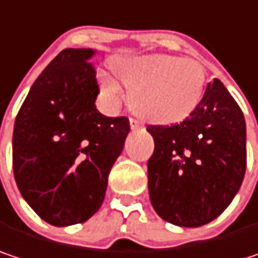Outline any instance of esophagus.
<instances>
[{
    "label": "esophagus",
    "mask_w": 258,
    "mask_h": 258,
    "mask_svg": "<svg viewBox=\"0 0 258 258\" xmlns=\"http://www.w3.org/2000/svg\"><path fill=\"white\" fill-rule=\"evenodd\" d=\"M129 123H131V129L132 131H138V129H142V123L137 119H131L129 120Z\"/></svg>",
    "instance_id": "34e87169"
}]
</instances>
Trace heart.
<instances>
[{
	"instance_id": "b5f03b06",
	"label": "heart",
	"mask_w": 258,
	"mask_h": 258,
	"mask_svg": "<svg viewBox=\"0 0 258 258\" xmlns=\"http://www.w3.org/2000/svg\"><path fill=\"white\" fill-rule=\"evenodd\" d=\"M113 67L132 91V108L151 121L167 124L186 119L203 98L206 69L192 58L150 54L117 60ZM102 83L110 94L119 92L113 79L104 78Z\"/></svg>"
}]
</instances>
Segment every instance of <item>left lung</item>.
Returning a JSON list of instances; mask_svg holds the SVG:
<instances>
[{
	"label": "left lung",
	"mask_w": 258,
	"mask_h": 258,
	"mask_svg": "<svg viewBox=\"0 0 258 258\" xmlns=\"http://www.w3.org/2000/svg\"><path fill=\"white\" fill-rule=\"evenodd\" d=\"M154 153L148 191L156 213L182 228L219 217L239 191L247 167L245 119L219 79L179 124L148 126Z\"/></svg>",
	"instance_id": "obj_1"
}]
</instances>
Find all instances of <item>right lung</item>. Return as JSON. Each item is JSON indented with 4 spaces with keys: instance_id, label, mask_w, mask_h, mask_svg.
Here are the masks:
<instances>
[{
    "instance_id": "1",
    "label": "right lung",
    "mask_w": 258,
    "mask_h": 258,
    "mask_svg": "<svg viewBox=\"0 0 258 258\" xmlns=\"http://www.w3.org/2000/svg\"><path fill=\"white\" fill-rule=\"evenodd\" d=\"M92 48H66L32 85L14 121L17 188L52 226L86 222L100 210L108 173L123 151L126 117L101 114Z\"/></svg>"
}]
</instances>
